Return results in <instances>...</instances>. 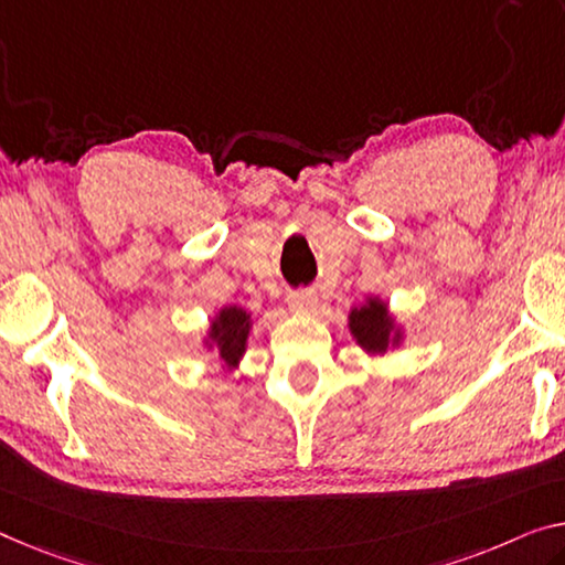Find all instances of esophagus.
<instances>
[{
  "label": "esophagus",
  "instance_id": "obj_1",
  "mask_svg": "<svg viewBox=\"0 0 565 565\" xmlns=\"http://www.w3.org/2000/svg\"><path fill=\"white\" fill-rule=\"evenodd\" d=\"M288 306L295 312H312L318 306V295L312 290H298L288 295Z\"/></svg>",
  "mask_w": 565,
  "mask_h": 565
}]
</instances>
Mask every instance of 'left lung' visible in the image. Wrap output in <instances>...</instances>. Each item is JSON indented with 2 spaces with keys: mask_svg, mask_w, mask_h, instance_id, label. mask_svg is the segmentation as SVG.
Instances as JSON below:
<instances>
[{
  "mask_svg": "<svg viewBox=\"0 0 565 565\" xmlns=\"http://www.w3.org/2000/svg\"><path fill=\"white\" fill-rule=\"evenodd\" d=\"M349 331L355 345L369 355H384L402 349L406 331L398 318L388 308V302L379 295L363 298L361 306H353L349 312Z\"/></svg>",
  "mask_w": 565,
  "mask_h": 565,
  "instance_id": "obj_1",
  "label": "left lung"
}]
</instances>
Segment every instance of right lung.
Instances as JSON below:
<instances>
[{
	"mask_svg": "<svg viewBox=\"0 0 565 565\" xmlns=\"http://www.w3.org/2000/svg\"><path fill=\"white\" fill-rule=\"evenodd\" d=\"M255 316L247 308L222 306L210 320L204 331L202 345L210 353H216L222 361V371L232 373L247 353V338L253 333Z\"/></svg>",
	"mask_w": 565,
	"mask_h": 565,
	"instance_id": "1",
	"label": "right lung"
}]
</instances>
